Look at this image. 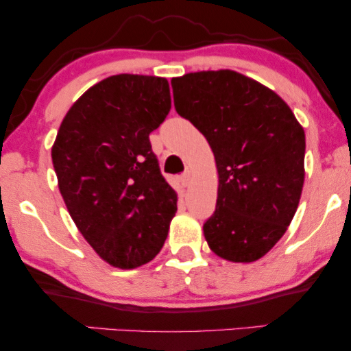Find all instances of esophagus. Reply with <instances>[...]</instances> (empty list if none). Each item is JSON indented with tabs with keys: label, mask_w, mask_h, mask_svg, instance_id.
<instances>
[{
	"label": "esophagus",
	"mask_w": 351,
	"mask_h": 351,
	"mask_svg": "<svg viewBox=\"0 0 351 351\" xmlns=\"http://www.w3.org/2000/svg\"><path fill=\"white\" fill-rule=\"evenodd\" d=\"M190 180H191V174H190V172H185V174L180 177V182H182V185H184V186L189 185Z\"/></svg>",
	"instance_id": "esophagus-1"
}]
</instances>
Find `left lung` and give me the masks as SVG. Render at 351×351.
<instances>
[{
  "mask_svg": "<svg viewBox=\"0 0 351 351\" xmlns=\"http://www.w3.org/2000/svg\"><path fill=\"white\" fill-rule=\"evenodd\" d=\"M174 107L213 148L217 204L203 232L225 261L256 262L286 233L305 179V132L285 100L233 70L172 78Z\"/></svg>",
  "mask_w": 351,
  "mask_h": 351,
  "instance_id": "obj_1",
  "label": "left lung"
}]
</instances>
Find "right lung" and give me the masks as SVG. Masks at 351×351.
I'll return each mask as SVG.
<instances>
[{"label":"right lung","instance_id":"1","mask_svg":"<svg viewBox=\"0 0 351 351\" xmlns=\"http://www.w3.org/2000/svg\"><path fill=\"white\" fill-rule=\"evenodd\" d=\"M169 110L166 78L108 76L71 105L52 145L66 209L112 267L131 270L150 262L176 215L177 193L148 138Z\"/></svg>","mask_w":351,"mask_h":351}]
</instances>
